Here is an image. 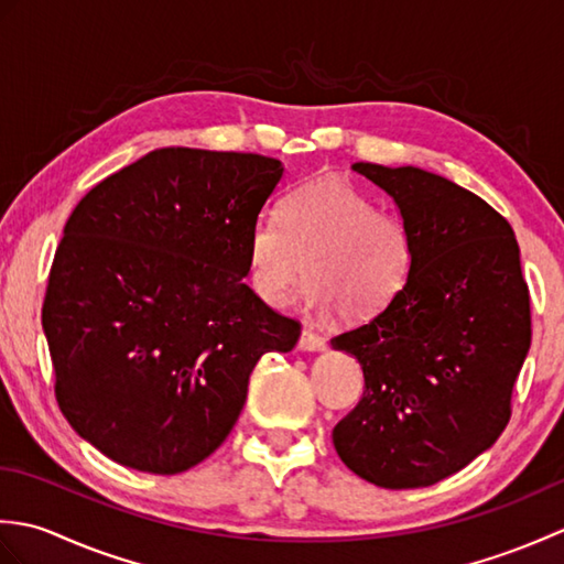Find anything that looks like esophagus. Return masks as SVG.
<instances>
[{
    "label": "esophagus",
    "mask_w": 564,
    "mask_h": 564,
    "mask_svg": "<svg viewBox=\"0 0 564 564\" xmlns=\"http://www.w3.org/2000/svg\"><path fill=\"white\" fill-rule=\"evenodd\" d=\"M297 346H301V351H325V339L319 337V334L310 332V329H303L301 334V341H297Z\"/></svg>",
    "instance_id": "obj_1"
}]
</instances>
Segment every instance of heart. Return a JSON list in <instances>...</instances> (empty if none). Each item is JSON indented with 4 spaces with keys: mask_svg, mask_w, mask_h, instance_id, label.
Masks as SVG:
<instances>
[{
    "mask_svg": "<svg viewBox=\"0 0 564 564\" xmlns=\"http://www.w3.org/2000/svg\"><path fill=\"white\" fill-rule=\"evenodd\" d=\"M414 237L400 215L346 178L291 188L279 220L259 218L247 237V283L263 305L283 307L305 271L317 313L370 319L402 295L414 271Z\"/></svg>",
    "mask_w": 564,
    "mask_h": 564,
    "instance_id": "1",
    "label": "heart"
}]
</instances>
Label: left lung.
<instances>
[{"mask_svg":"<svg viewBox=\"0 0 564 564\" xmlns=\"http://www.w3.org/2000/svg\"><path fill=\"white\" fill-rule=\"evenodd\" d=\"M414 237L402 295L332 339L366 390L334 426L344 465L386 489L436 485L492 448L531 349V301L511 225L473 191L419 166L351 164Z\"/></svg>","mask_w":564,"mask_h":564,"instance_id":"left-lung-1","label":"left lung"}]
</instances>
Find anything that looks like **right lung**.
I'll use <instances>...</instances> for the list:
<instances>
[{
  "label": "right lung",
  "instance_id": "add662e5",
  "mask_svg": "<svg viewBox=\"0 0 564 564\" xmlns=\"http://www.w3.org/2000/svg\"><path fill=\"white\" fill-rule=\"evenodd\" d=\"M283 172L261 154L162 148L72 210L41 317L59 410L106 458L152 475L206 460L259 358L297 344L301 325L242 281Z\"/></svg>",
  "mask_w": 564,
  "mask_h": 564
}]
</instances>
